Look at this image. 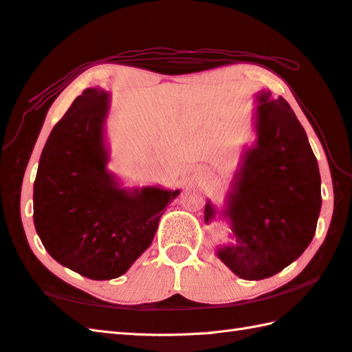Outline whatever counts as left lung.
<instances>
[{
    "mask_svg": "<svg viewBox=\"0 0 352 352\" xmlns=\"http://www.w3.org/2000/svg\"><path fill=\"white\" fill-rule=\"evenodd\" d=\"M256 142L244 148L219 210L206 203L204 221L224 218L233 243L217 256L245 280L274 276L313 241L322 206L320 172L305 129L284 98L254 94Z\"/></svg>",
    "mask_w": 352,
    "mask_h": 352,
    "instance_id": "left-lung-1",
    "label": "left lung"
}]
</instances>
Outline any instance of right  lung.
<instances>
[{"label":"right lung","instance_id":"right-lung-1","mask_svg":"<svg viewBox=\"0 0 352 352\" xmlns=\"http://www.w3.org/2000/svg\"><path fill=\"white\" fill-rule=\"evenodd\" d=\"M108 111L102 88L78 96L48 135L33 186V223L45 250L94 280L125 274L180 195L160 186L122 188L107 169Z\"/></svg>","mask_w":352,"mask_h":352}]
</instances>
